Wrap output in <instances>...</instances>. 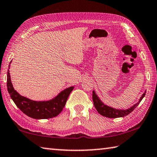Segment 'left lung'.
I'll return each instance as SVG.
<instances>
[{
	"label": "left lung",
	"instance_id": "left-lung-1",
	"mask_svg": "<svg viewBox=\"0 0 157 157\" xmlns=\"http://www.w3.org/2000/svg\"><path fill=\"white\" fill-rule=\"evenodd\" d=\"M145 95V92L142 95L141 98H140L139 102L136 103L134 106H132V107H130L128 109L125 110H120V109H116L111 108L109 106H107L103 104L101 102V100L99 99V98L97 96V95L95 94V91H93V101H94V105L95 106V109L98 111V112L101 115L109 118H120V117H124L127 115H128L132 111L136 108L138 105H139L140 101L143 100V98H144Z\"/></svg>",
	"mask_w": 157,
	"mask_h": 157
}]
</instances>
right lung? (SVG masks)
<instances>
[{
	"label": "right lung",
	"mask_w": 157,
	"mask_h": 157,
	"mask_svg": "<svg viewBox=\"0 0 157 157\" xmlns=\"http://www.w3.org/2000/svg\"><path fill=\"white\" fill-rule=\"evenodd\" d=\"M7 86L10 97L17 107L25 115L35 119L51 118L59 114L64 107L68 95L74 89V86L66 89L51 100L41 102L33 101L21 96L15 91L10 79L9 70L7 75Z\"/></svg>",
	"instance_id": "obj_1"
}]
</instances>
